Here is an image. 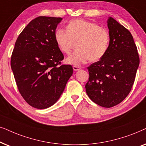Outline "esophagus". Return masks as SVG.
Returning <instances> with one entry per match:
<instances>
[{"mask_svg":"<svg viewBox=\"0 0 146 146\" xmlns=\"http://www.w3.org/2000/svg\"><path fill=\"white\" fill-rule=\"evenodd\" d=\"M73 69L74 71H77V70H80V67L78 66H73Z\"/></svg>","mask_w":146,"mask_h":146,"instance_id":"esophagus-1","label":"esophagus"}]
</instances>
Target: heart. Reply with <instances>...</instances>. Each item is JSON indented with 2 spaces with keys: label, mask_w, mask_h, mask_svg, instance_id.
I'll use <instances>...</instances> for the list:
<instances>
[{
  "label": "heart",
  "mask_w": 146,
  "mask_h": 146,
  "mask_svg": "<svg viewBox=\"0 0 146 146\" xmlns=\"http://www.w3.org/2000/svg\"><path fill=\"white\" fill-rule=\"evenodd\" d=\"M55 40L62 52L69 54L76 42L77 49L66 62L81 64L90 60L96 62L102 58L108 50L110 35L107 30L96 23L83 19H75L67 25L66 31L59 29Z\"/></svg>",
  "instance_id": "heart-1"
}]
</instances>
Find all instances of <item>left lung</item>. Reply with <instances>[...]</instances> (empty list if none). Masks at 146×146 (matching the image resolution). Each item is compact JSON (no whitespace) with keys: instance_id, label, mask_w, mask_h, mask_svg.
I'll use <instances>...</instances> for the list:
<instances>
[{"instance_id":"left-lung-1","label":"left lung","mask_w":146,"mask_h":146,"mask_svg":"<svg viewBox=\"0 0 146 146\" xmlns=\"http://www.w3.org/2000/svg\"><path fill=\"white\" fill-rule=\"evenodd\" d=\"M108 50L100 60L88 67L89 78L85 88L92 101L111 108L121 102L130 92L139 57L128 30L111 17L108 21Z\"/></svg>"}]
</instances>
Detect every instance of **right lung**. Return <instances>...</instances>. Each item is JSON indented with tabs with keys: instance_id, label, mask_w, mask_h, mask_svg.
<instances>
[{
	"instance_id": "1",
	"label": "right lung",
	"mask_w": 146,
	"mask_h": 146,
	"mask_svg": "<svg viewBox=\"0 0 146 146\" xmlns=\"http://www.w3.org/2000/svg\"><path fill=\"white\" fill-rule=\"evenodd\" d=\"M60 17L35 18L15 42L11 66L20 94L30 106L45 109L56 102L73 73L62 64L64 55L55 40Z\"/></svg>"
}]
</instances>
